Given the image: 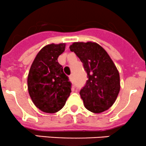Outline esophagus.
I'll list each match as a JSON object with an SVG mask.
<instances>
[{
	"label": "esophagus",
	"mask_w": 146,
	"mask_h": 146,
	"mask_svg": "<svg viewBox=\"0 0 146 146\" xmlns=\"http://www.w3.org/2000/svg\"><path fill=\"white\" fill-rule=\"evenodd\" d=\"M70 80L72 82H74V75L73 74L70 75Z\"/></svg>",
	"instance_id": "1"
}]
</instances>
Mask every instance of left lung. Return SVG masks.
Wrapping results in <instances>:
<instances>
[{
    "instance_id": "1",
    "label": "left lung",
    "mask_w": 146,
    "mask_h": 146,
    "mask_svg": "<svg viewBox=\"0 0 146 146\" xmlns=\"http://www.w3.org/2000/svg\"><path fill=\"white\" fill-rule=\"evenodd\" d=\"M70 50L82 62L88 80L79 94L85 108L95 113L108 110L120 91V76L106 50L92 42H74Z\"/></svg>"
}]
</instances>
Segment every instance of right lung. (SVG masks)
<instances>
[{"instance_id": "right-lung-1", "label": "right lung", "mask_w": 146, "mask_h": 146, "mask_svg": "<svg viewBox=\"0 0 146 146\" xmlns=\"http://www.w3.org/2000/svg\"><path fill=\"white\" fill-rule=\"evenodd\" d=\"M64 49L65 43L44 46L29 72V94L36 107L45 113H56L62 109L72 92L71 82L57 62Z\"/></svg>"}]
</instances>
